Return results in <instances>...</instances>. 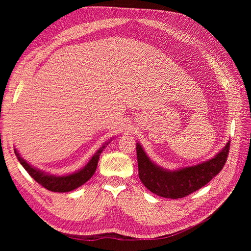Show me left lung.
I'll use <instances>...</instances> for the list:
<instances>
[{
	"label": "left lung",
	"instance_id": "1",
	"mask_svg": "<svg viewBox=\"0 0 251 251\" xmlns=\"http://www.w3.org/2000/svg\"><path fill=\"white\" fill-rule=\"evenodd\" d=\"M230 141L207 161L176 171L165 170L155 164L139 143L136 144L138 174L143 185L153 194L170 199H179L198 191L220 173L228 156Z\"/></svg>",
	"mask_w": 251,
	"mask_h": 251
}]
</instances>
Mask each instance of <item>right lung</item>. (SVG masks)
I'll list each match as a JSON object with an SVG mask.
<instances>
[{
	"mask_svg": "<svg viewBox=\"0 0 251 251\" xmlns=\"http://www.w3.org/2000/svg\"><path fill=\"white\" fill-rule=\"evenodd\" d=\"M109 142L110 140L103 143V146L96 151L93 157L90 159V161L83 166L81 170L73 174L66 175V176H55V175H50L39 169H35L21 157L19 151L16 149H14V153H16L18 160L23 165V168L28 172V174L37 182V183L51 192L67 193L81 186L82 184H85L89 179H91V177L93 176L96 171L97 163L98 160H100L101 151L108 146Z\"/></svg>",
	"mask_w": 251,
	"mask_h": 251,
	"instance_id": "right-lung-1",
	"label": "right lung"
}]
</instances>
